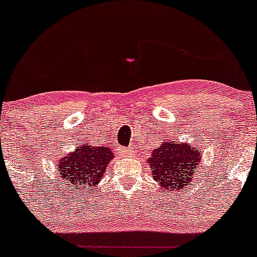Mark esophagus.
<instances>
[{
  "instance_id": "obj_1",
  "label": "esophagus",
  "mask_w": 257,
  "mask_h": 257,
  "mask_svg": "<svg viewBox=\"0 0 257 257\" xmlns=\"http://www.w3.org/2000/svg\"><path fill=\"white\" fill-rule=\"evenodd\" d=\"M119 153H120L121 157H124V158H129V157H131V155H132L131 150L123 149V148H120V149H119Z\"/></svg>"
}]
</instances>
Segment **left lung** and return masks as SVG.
Returning a JSON list of instances; mask_svg holds the SVG:
<instances>
[{
  "label": "left lung",
  "mask_w": 257,
  "mask_h": 257,
  "mask_svg": "<svg viewBox=\"0 0 257 257\" xmlns=\"http://www.w3.org/2000/svg\"><path fill=\"white\" fill-rule=\"evenodd\" d=\"M200 149L189 143L165 141L148 159L153 178L164 191H179L191 183L200 163Z\"/></svg>",
  "instance_id": "8db88e82"
}]
</instances>
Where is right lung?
<instances>
[{
    "mask_svg": "<svg viewBox=\"0 0 257 257\" xmlns=\"http://www.w3.org/2000/svg\"><path fill=\"white\" fill-rule=\"evenodd\" d=\"M113 157L109 147L79 145L73 153L59 158L57 169L71 190L78 189L83 193L84 189L95 188Z\"/></svg>",
    "mask_w": 257,
    "mask_h": 257,
    "instance_id": "obj_1",
    "label": "right lung"
}]
</instances>
